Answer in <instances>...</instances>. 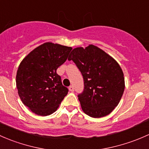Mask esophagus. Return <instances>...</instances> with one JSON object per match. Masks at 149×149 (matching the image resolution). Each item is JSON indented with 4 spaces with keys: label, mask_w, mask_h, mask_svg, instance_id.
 <instances>
[{
    "label": "esophagus",
    "mask_w": 149,
    "mask_h": 149,
    "mask_svg": "<svg viewBox=\"0 0 149 149\" xmlns=\"http://www.w3.org/2000/svg\"><path fill=\"white\" fill-rule=\"evenodd\" d=\"M69 90H70V92H74V87H73L72 85H71V86H70V87H69Z\"/></svg>",
    "instance_id": "obj_1"
}]
</instances>
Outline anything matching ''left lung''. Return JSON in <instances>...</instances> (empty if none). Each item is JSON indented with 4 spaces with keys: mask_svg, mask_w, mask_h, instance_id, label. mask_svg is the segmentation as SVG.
I'll use <instances>...</instances> for the list:
<instances>
[{
    "mask_svg": "<svg viewBox=\"0 0 149 149\" xmlns=\"http://www.w3.org/2000/svg\"><path fill=\"white\" fill-rule=\"evenodd\" d=\"M68 59L74 62L83 76L84 90L78 99L84 113L95 118L110 114L118 105L125 89L118 63L93 44L74 49Z\"/></svg>",
    "mask_w": 149,
    "mask_h": 149,
    "instance_id": "8db88e82",
    "label": "left lung"
}]
</instances>
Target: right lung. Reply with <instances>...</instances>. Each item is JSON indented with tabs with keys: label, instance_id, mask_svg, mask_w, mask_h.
<instances>
[{
	"label": "right lung",
	"instance_id": "1",
	"mask_svg": "<svg viewBox=\"0 0 149 149\" xmlns=\"http://www.w3.org/2000/svg\"><path fill=\"white\" fill-rule=\"evenodd\" d=\"M71 50L72 47L44 43L20 63L16 79L18 95L35 114H52L68 93L56 70L65 62Z\"/></svg>",
	"mask_w": 149,
	"mask_h": 149
}]
</instances>
